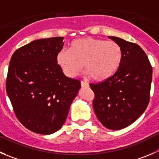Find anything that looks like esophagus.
Here are the masks:
<instances>
[{
	"label": "esophagus",
	"mask_w": 159,
	"mask_h": 159,
	"mask_svg": "<svg viewBox=\"0 0 159 159\" xmlns=\"http://www.w3.org/2000/svg\"><path fill=\"white\" fill-rule=\"evenodd\" d=\"M81 86H82V87H89V84L88 83L85 82V81H81Z\"/></svg>",
	"instance_id": "1"
}]
</instances>
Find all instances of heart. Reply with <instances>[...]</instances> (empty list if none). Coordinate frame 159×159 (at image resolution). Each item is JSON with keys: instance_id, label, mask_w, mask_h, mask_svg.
Here are the masks:
<instances>
[{"instance_id": "heart-1", "label": "heart", "mask_w": 159, "mask_h": 159, "mask_svg": "<svg viewBox=\"0 0 159 159\" xmlns=\"http://www.w3.org/2000/svg\"><path fill=\"white\" fill-rule=\"evenodd\" d=\"M122 58L119 43L91 37L73 40L69 51L61 50L57 54V62L67 76H76L84 66L90 78L98 82L112 76Z\"/></svg>"}]
</instances>
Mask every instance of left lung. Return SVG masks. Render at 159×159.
Masks as SVG:
<instances>
[{
    "label": "left lung",
    "instance_id": "8db88e82",
    "mask_svg": "<svg viewBox=\"0 0 159 159\" xmlns=\"http://www.w3.org/2000/svg\"><path fill=\"white\" fill-rule=\"evenodd\" d=\"M122 51V62L116 73L105 80L90 84L94 93L93 108L105 127L117 130L135 122L150 101L152 67L139 45L108 37Z\"/></svg>",
    "mask_w": 159,
    "mask_h": 159
}]
</instances>
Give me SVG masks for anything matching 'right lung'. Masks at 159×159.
<instances>
[{
    "label": "right lung",
    "instance_id": "add662e5",
    "mask_svg": "<svg viewBox=\"0 0 159 159\" xmlns=\"http://www.w3.org/2000/svg\"><path fill=\"white\" fill-rule=\"evenodd\" d=\"M63 39L32 41L16 50L9 63L7 96L19 122L36 134L59 130L80 89V81L66 76L57 62Z\"/></svg>",
    "mask_w": 159,
    "mask_h": 159
}]
</instances>
